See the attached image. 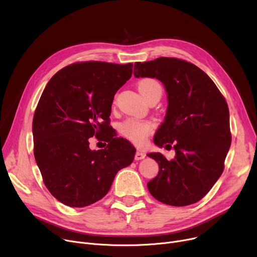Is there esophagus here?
<instances>
[{"label":"esophagus","instance_id":"1","mask_svg":"<svg viewBox=\"0 0 257 257\" xmlns=\"http://www.w3.org/2000/svg\"><path fill=\"white\" fill-rule=\"evenodd\" d=\"M146 157V153H144V152H142V151H138L137 153H136V156H134V159L136 160H142V159H144Z\"/></svg>","mask_w":257,"mask_h":257}]
</instances>
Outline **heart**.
Wrapping results in <instances>:
<instances>
[{
    "mask_svg": "<svg viewBox=\"0 0 257 257\" xmlns=\"http://www.w3.org/2000/svg\"><path fill=\"white\" fill-rule=\"evenodd\" d=\"M138 87L140 92L146 99L156 93L161 96V92H163L161 85L157 80L153 78L142 79L138 84ZM119 130L126 139H128L136 145L142 146L146 143L147 139L153 132L154 125L150 123V121L131 117L121 123Z\"/></svg>",
    "mask_w": 257,
    "mask_h": 257,
    "instance_id": "obj_1",
    "label": "heart"
}]
</instances>
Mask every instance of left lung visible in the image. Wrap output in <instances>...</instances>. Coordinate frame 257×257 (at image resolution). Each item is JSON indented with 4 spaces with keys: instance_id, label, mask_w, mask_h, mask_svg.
I'll use <instances>...</instances> for the list:
<instances>
[{
    "instance_id": "obj_1",
    "label": "left lung",
    "mask_w": 257,
    "mask_h": 257,
    "mask_svg": "<svg viewBox=\"0 0 257 257\" xmlns=\"http://www.w3.org/2000/svg\"><path fill=\"white\" fill-rule=\"evenodd\" d=\"M136 78H156L167 91L168 107L154 144L175 156L149 153L159 166L148 182L150 194L172 206H186L203 198L223 173L231 145L229 109L213 81L187 61L160 57L134 63Z\"/></svg>"
}]
</instances>
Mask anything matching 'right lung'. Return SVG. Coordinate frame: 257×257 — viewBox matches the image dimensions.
Wrapping results in <instances>:
<instances>
[{"instance_id": "right-lung-1", "label": "right lung", "mask_w": 257, "mask_h": 257, "mask_svg": "<svg viewBox=\"0 0 257 257\" xmlns=\"http://www.w3.org/2000/svg\"><path fill=\"white\" fill-rule=\"evenodd\" d=\"M132 66L67 65L40 97L32 124L34 157L49 192L64 205L85 207L101 200L116 173L132 164L137 150L127 140L114 138L98 151L88 142L109 127L114 94L130 79Z\"/></svg>"}]
</instances>
